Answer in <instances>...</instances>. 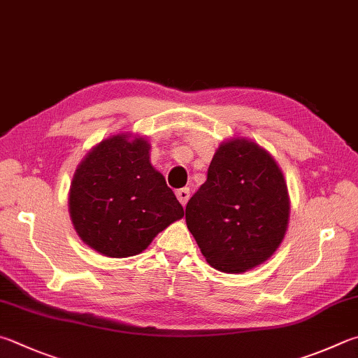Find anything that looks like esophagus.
I'll use <instances>...</instances> for the list:
<instances>
[{
  "instance_id": "esophagus-1",
  "label": "esophagus",
  "mask_w": 358,
  "mask_h": 358,
  "mask_svg": "<svg viewBox=\"0 0 358 358\" xmlns=\"http://www.w3.org/2000/svg\"><path fill=\"white\" fill-rule=\"evenodd\" d=\"M177 199L180 200V203L186 206L187 200H189V187H181V189L177 191Z\"/></svg>"
}]
</instances>
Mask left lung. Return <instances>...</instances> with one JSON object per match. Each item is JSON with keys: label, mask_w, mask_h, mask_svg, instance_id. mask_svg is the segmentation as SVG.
Listing matches in <instances>:
<instances>
[{"label": "left lung", "mask_w": 358, "mask_h": 358, "mask_svg": "<svg viewBox=\"0 0 358 358\" xmlns=\"http://www.w3.org/2000/svg\"><path fill=\"white\" fill-rule=\"evenodd\" d=\"M288 187L275 159L252 141L220 144L208 177L186 205L187 229L214 269L241 274L283 241Z\"/></svg>", "instance_id": "8db88e82"}]
</instances>
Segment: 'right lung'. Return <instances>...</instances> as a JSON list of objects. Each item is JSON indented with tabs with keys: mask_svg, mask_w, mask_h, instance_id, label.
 Returning <instances> with one entry per match:
<instances>
[{
	"mask_svg": "<svg viewBox=\"0 0 358 358\" xmlns=\"http://www.w3.org/2000/svg\"><path fill=\"white\" fill-rule=\"evenodd\" d=\"M69 211L83 243L113 258L138 255L185 214L150 164V144L125 133L101 141L80 162Z\"/></svg>",
	"mask_w": 358,
	"mask_h": 358,
	"instance_id": "1",
	"label": "right lung"
}]
</instances>
